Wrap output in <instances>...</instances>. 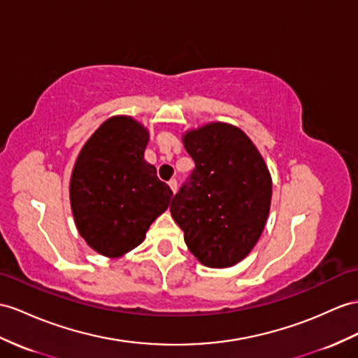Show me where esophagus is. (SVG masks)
<instances>
[{
    "mask_svg": "<svg viewBox=\"0 0 358 358\" xmlns=\"http://www.w3.org/2000/svg\"><path fill=\"white\" fill-rule=\"evenodd\" d=\"M169 187L171 188L173 193H176V189H178V180H176V179L169 180Z\"/></svg>",
    "mask_w": 358,
    "mask_h": 358,
    "instance_id": "esophagus-1",
    "label": "esophagus"
}]
</instances>
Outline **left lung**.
Instances as JSON below:
<instances>
[{
    "instance_id": "left-lung-1",
    "label": "left lung",
    "mask_w": 358,
    "mask_h": 358,
    "mask_svg": "<svg viewBox=\"0 0 358 358\" xmlns=\"http://www.w3.org/2000/svg\"><path fill=\"white\" fill-rule=\"evenodd\" d=\"M196 167L173 197L170 211L200 263L235 266L263 232L272 200V178L241 129L209 123L184 135Z\"/></svg>"
}]
</instances>
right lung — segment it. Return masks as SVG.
I'll list each match as a JSON object with an SVG mask.
<instances>
[{
	"mask_svg": "<svg viewBox=\"0 0 358 358\" xmlns=\"http://www.w3.org/2000/svg\"><path fill=\"white\" fill-rule=\"evenodd\" d=\"M147 129L112 117L86 141L74 164L69 199L78 234L99 254L118 258L141 245L169 208L173 191L145 162Z\"/></svg>",
	"mask_w": 358,
	"mask_h": 358,
	"instance_id": "obj_1",
	"label": "right lung"
}]
</instances>
